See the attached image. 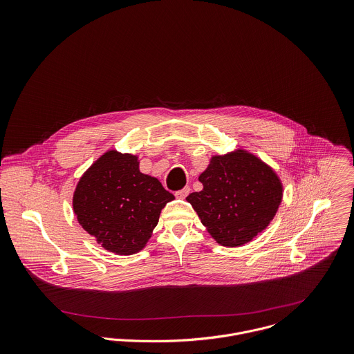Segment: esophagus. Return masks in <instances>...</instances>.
<instances>
[{
	"label": "esophagus",
	"instance_id": "obj_1",
	"mask_svg": "<svg viewBox=\"0 0 354 354\" xmlns=\"http://www.w3.org/2000/svg\"><path fill=\"white\" fill-rule=\"evenodd\" d=\"M189 193H190V187L186 186L185 189H182V190H179V192H175V196L183 199V198H186V196H189Z\"/></svg>",
	"mask_w": 354,
	"mask_h": 354
}]
</instances>
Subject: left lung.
Here are the masks:
<instances>
[{"mask_svg": "<svg viewBox=\"0 0 354 354\" xmlns=\"http://www.w3.org/2000/svg\"><path fill=\"white\" fill-rule=\"evenodd\" d=\"M198 179L203 189L186 199L225 247H240L266 230L282 199L274 169L244 149L213 156Z\"/></svg>", "mask_w": 354, "mask_h": 354, "instance_id": "1", "label": "left lung"}]
</instances>
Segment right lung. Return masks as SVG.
<instances>
[{
    "instance_id": "right-lung-1",
    "label": "right lung",
    "mask_w": 354,
    "mask_h": 354,
    "mask_svg": "<svg viewBox=\"0 0 354 354\" xmlns=\"http://www.w3.org/2000/svg\"><path fill=\"white\" fill-rule=\"evenodd\" d=\"M174 198L158 178L140 171L137 155L110 149L80 178L73 212L104 250L133 255L147 245L161 209Z\"/></svg>"
}]
</instances>
